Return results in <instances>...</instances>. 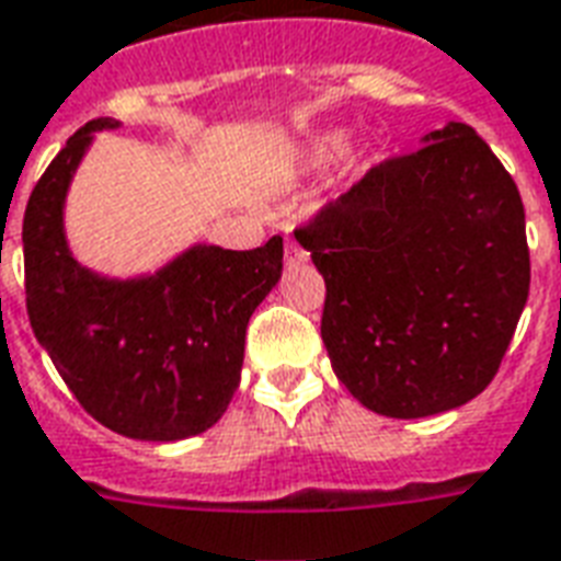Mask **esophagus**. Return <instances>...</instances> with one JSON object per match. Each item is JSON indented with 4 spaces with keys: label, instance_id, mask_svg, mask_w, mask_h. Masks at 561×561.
Wrapping results in <instances>:
<instances>
[{
    "label": "esophagus",
    "instance_id": "34e87169",
    "mask_svg": "<svg viewBox=\"0 0 561 561\" xmlns=\"http://www.w3.org/2000/svg\"><path fill=\"white\" fill-rule=\"evenodd\" d=\"M285 261H288V264H306V261H309V252L302 247H297L294 240H288V243H285Z\"/></svg>",
    "mask_w": 561,
    "mask_h": 561
}]
</instances>
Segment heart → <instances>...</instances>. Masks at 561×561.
I'll return each instance as SVG.
<instances>
[{
  "instance_id": "heart-1",
  "label": "heart",
  "mask_w": 561,
  "mask_h": 561,
  "mask_svg": "<svg viewBox=\"0 0 561 561\" xmlns=\"http://www.w3.org/2000/svg\"><path fill=\"white\" fill-rule=\"evenodd\" d=\"M344 145V133L339 130H330V133H321V136H314L306 142L302 148V163L309 165V169H318V165H327L333 160L335 153L342 151ZM363 175V157L359 153H344L342 160H339V169H335V184L339 186H347L354 184L356 178Z\"/></svg>"
}]
</instances>
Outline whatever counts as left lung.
<instances>
[{
	"label": "left lung",
	"instance_id": "8db88e82",
	"mask_svg": "<svg viewBox=\"0 0 561 561\" xmlns=\"http://www.w3.org/2000/svg\"><path fill=\"white\" fill-rule=\"evenodd\" d=\"M419 145L297 231L327 282L335 377L389 419L437 416L484 392L529 297L512 175L470 124Z\"/></svg>",
	"mask_w": 561,
	"mask_h": 561
}]
</instances>
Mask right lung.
Instances as JSON below:
<instances>
[{
  "instance_id": "obj_1",
  "label": "right lung",
  "mask_w": 561,
  "mask_h": 561,
  "mask_svg": "<svg viewBox=\"0 0 561 561\" xmlns=\"http://www.w3.org/2000/svg\"><path fill=\"white\" fill-rule=\"evenodd\" d=\"M98 118L37 181L23 217L26 309L61 380L101 425L175 443L217 425L240 383L247 323L282 279V238L264 247L193 243L157 270L110 276L70 249L65 205Z\"/></svg>"
}]
</instances>
